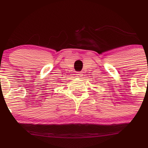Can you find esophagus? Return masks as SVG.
<instances>
[{
	"instance_id": "esophagus-1",
	"label": "esophagus",
	"mask_w": 148,
	"mask_h": 148,
	"mask_svg": "<svg viewBox=\"0 0 148 148\" xmlns=\"http://www.w3.org/2000/svg\"><path fill=\"white\" fill-rule=\"evenodd\" d=\"M82 76H83V74H82V72H77V74H76V76L79 78H81Z\"/></svg>"
}]
</instances>
